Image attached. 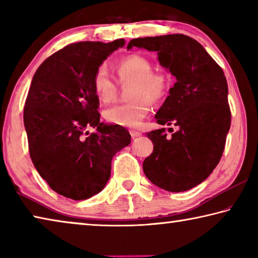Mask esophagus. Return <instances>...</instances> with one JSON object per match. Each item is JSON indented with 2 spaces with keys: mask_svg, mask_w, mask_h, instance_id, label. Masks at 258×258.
Wrapping results in <instances>:
<instances>
[{
  "mask_svg": "<svg viewBox=\"0 0 258 258\" xmlns=\"http://www.w3.org/2000/svg\"><path fill=\"white\" fill-rule=\"evenodd\" d=\"M130 134H131V137H132V138L134 139V138H138V137H140V135H141V132H139V131L131 130V131H130Z\"/></svg>",
  "mask_w": 258,
  "mask_h": 258,
  "instance_id": "1",
  "label": "esophagus"
}]
</instances>
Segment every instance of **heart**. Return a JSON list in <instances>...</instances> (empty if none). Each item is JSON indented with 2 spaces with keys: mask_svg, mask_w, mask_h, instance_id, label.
<instances>
[{
  "mask_svg": "<svg viewBox=\"0 0 258 258\" xmlns=\"http://www.w3.org/2000/svg\"><path fill=\"white\" fill-rule=\"evenodd\" d=\"M151 61L145 55L131 54L116 66L120 83L133 82L130 103L115 104L104 111V118L110 123L135 127L145 119L150 102H158L167 93L169 77L165 72H154ZM93 90L100 101L111 102L116 97L117 86L106 66L98 68L93 76Z\"/></svg>",
  "mask_w": 258,
  "mask_h": 258,
  "instance_id": "obj_1",
  "label": "heart"
}]
</instances>
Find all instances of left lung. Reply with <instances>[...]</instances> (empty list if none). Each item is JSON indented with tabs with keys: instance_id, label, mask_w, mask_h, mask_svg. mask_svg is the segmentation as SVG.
Masks as SVG:
<instances>
[{
	"instance_id": "8db88e82",
	"label": "left lung",
	"mask_w": 258,
	"mask_h": 258,
	"mask_svg": "<svg viewBox=\"0 0 258 258\" xmlns=\"http://www.w3.org/2000/svg\"><path fill=\"white\" fill-rule=\"evenodd\" d=\"M155 51L159 63L176 78L155 118L176 131L147 133L154 151L143 161L151 183L169 192L190 190L220 163L231 125L228 83L204 46L183 34L134 38L127 45Z\"/></svg>"
}]
</instances>
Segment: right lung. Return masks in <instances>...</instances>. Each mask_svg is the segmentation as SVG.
I'll return each instance as SVG.
<instances>
[{"label":"right lung","instance_id":"obj_1","mask_svg":"<svg viewBox=\"0 0 258 258\" xmlns=\"http://www.w3.org/2000/svg\"><path fill=\"white\" fill-rule=\"evenodd\" d=\"M125 40L80 42L49 56L30 84L24 108L29 154L56 194L84 200L106 186L116 152L131 143L123 126L100 123L93 76ZM96 132L88 134L86 128Z\"/></svg>","mask_w":258,"mask_h":258}]
</instances>
